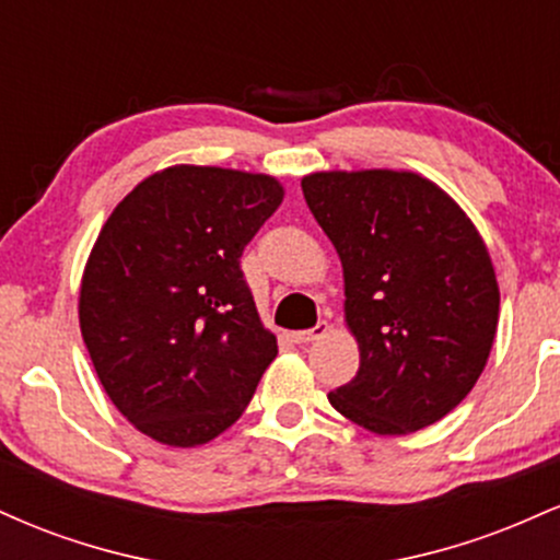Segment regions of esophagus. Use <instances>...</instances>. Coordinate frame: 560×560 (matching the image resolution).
Wrapping results in <instances>:
<instances>
[{
  "label": "esophagus",
  "mask_w": 560,
  "mask_h": 560,
  "mask_svg": "<svg viewBox=\"0 0 560 560\" xmlns=\"http://www.w3.org/2000/svg\"><path fill=\"white\" fill-rule=\"evenodd\" d=\"M326 334H329V324H326V320H318V326H313V329L294 331V342H298V345H311V342H316V339L326 337Z\"/></svg>",
  "instance_id": "esophagus-1"
}]
</instances>
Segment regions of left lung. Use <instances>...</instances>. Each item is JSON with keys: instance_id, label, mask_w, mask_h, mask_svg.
<instances>
[{"instance_id": "1", "label": "left lung", "mask_w": 560, "mask_h": 560, "mask_svg": "<svg viewBox=\"0 0 560 560\" xmlns=\"http://www.w3.org/2000/svg\"><path fill=\"white\" fill-rule=\"evenodd\" d=\"M302 195L342 260L345 326L361 352L329 402L382 436L445 419L498 331V279L471 218L413 171L307 173Z\"/></svg>"}]
</instances>
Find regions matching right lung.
I'll return each mask as SVG.
<instances>
[{
    "instance_id": "1",
    "label": "right lung",
    "mask_w": 560,
    "mask_h": 560,
    "mask_svg": "<svg viewBox=\"0 0 560 560\" xmlns=\"http://www.w3.org/2000/svg\"><path fill=\"white\" fill-rule=\"evenodd\" d=\"M281 199L266 173L171 165L133 186L96 236L81 337L115 408L160 445L226 432L279 352L240 258Z\"/></svg>"
}]
</instances>
